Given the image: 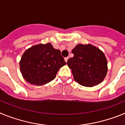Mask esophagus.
<instances>
[{"instance_id":"1","label":"esophagus","mask_w":125,"mask_h":125,"mask_svg":"<svg viewBox=\"0 0 125 125\" xmlns=\"http://www.w3.org/2000/svg\"><path fill=\"white\" fill-rule=\"evenodd\" d=\"M68 59H69V57H65V58H64V60H65V61L66 62H67V61H68Z\"/></svg>"}]
</instances>
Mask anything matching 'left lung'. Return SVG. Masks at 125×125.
<instances>
[{
    "mask_svg": "<svg viewBox=\"0 0 125 125\" xmlns=\"http://www.w3.org/2000/svg\"><path fill=\"white\" fill-rule=\"evenodd\" d=\"M74 56L67 64L74 80L79 84L91 87L100 84L107 73V60L101 51L91 44H78L72 50Z\"/></svg>",
    "mask_w": 125,
    "mask_h": 125,
    "instance_id": "left-lung-1",
    "label": "left lung"
}]
</instances>
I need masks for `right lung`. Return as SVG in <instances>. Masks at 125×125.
I'll return each mask as SVG.
<instances>
[{
	"label": "right lung",
	"mask_w": 125,
	"mask_h": 125,
	"mask_svg": "<svg viewBox=\"0 0 125 125\" xmlns=\"http://www.w3.org/2000/svg\"><path fill=\"white\" fill-rule=\"evenodd\" d=\"M66 64L60 51L48 43L25 51L20 62V69L27 82L39 86L52 81L59 68Z\"/></svg>",
	"instance_id": "obj_1"
}]
</instances>
